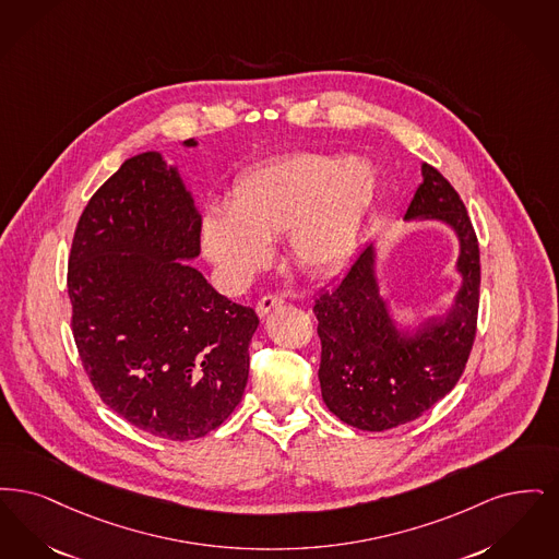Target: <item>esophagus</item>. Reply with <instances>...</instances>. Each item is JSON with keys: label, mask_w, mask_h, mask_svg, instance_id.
<instances>
[{"label": "esophagus", "mask_w": 559, "mask_h": 559, "mask_svg": "<svg viewBox=\"0 0 559 559\" xmlns=\"http://www.w3.org/2000/svg\"><path fill=\"white\" fill-rule=\"evenodd\" d=\"M282 305H284V298H282V296L267 294V296H263V298L257 302V313H259V317H265L269 311H273V309H277V307H282Z\"/></svg>", "instance_id": "obj_1"}]
</instances>
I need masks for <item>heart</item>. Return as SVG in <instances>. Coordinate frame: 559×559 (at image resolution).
Instances as JSON below:
<instances>
[{
    "label": "heart",
    "instance_id": "heart-1",
    "mask_svg": "<svg viewBox=\"0 0 559 559\" xmlns=\"http://www.w3.org/2000/svg\"><path fill=\"white\" fill-rule=\"evenodd\" d=\"M369 160L294 152L236 177L227 209L202 223L206 257L231 284H246L271 259L269 240L288 231L292 259L311 273L341 267L373 204Z\"/></svg>",
    "mask_w": 559,
    "mask_h": 559
}]
</instances>
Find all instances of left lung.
<instances>
[{"instance_id": "8db88e82", "label": "left lung", "mask_w": 559, "mask_h": 559, "mask_svg": "<svg viewBox=\"0 0 559 559\" xmlns=\"http://www.w3.org/2000/svg\"><path fill=\"white\" fill-rule=\"evenodd\" d=\"M405 221L437 218L460 240L462 288L447 316L399 332L376 277V248L367 243L336 288L316 298L321 341L319 384L328 409L344 424L382 432L428 412L462 378L476 338L480 250L455 188L430 165Z\"/></svg>"}]
</instances>
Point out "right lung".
I'll list each match as a JSON object with an SVG mask.
<instances>
[{"label":"right lung","mask_w":559,"mask_h":559,"mask_svg":"<svg viewBox=\"0 0 559 559\" xmlns=\"http://www.w3.org/2000/svg\"><path fill=\"white\" fill-rule=\"evenodd\" d=\"M200 231L177 169L158 152L138 154L81 213L67 277L74 344L99 399L179 442L206 437L238 407L259 325L254 309L188 263Z\"/></svg>","instance_id":"1"}]
</instances>
